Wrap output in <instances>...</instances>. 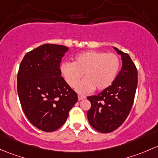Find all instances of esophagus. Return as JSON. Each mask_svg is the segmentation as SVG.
I'll return each mask as SVG.
<instances>
[{
  "instance_id": "1",
  "label": "esophagus",
  "mask_w": 158,
  "mask_h": 158,
  "mask_svg": "<svg viewBox=\"0 0 158 158\" xmlns=\"http://www.w3.org/2000/svg\"><path fill=\"white\" fill-rule=\"evenodd\" d=\"M77 97H78V100H82L86 98V97H84V96H82V95H78Z\"/></svg>"
}]
</instances>
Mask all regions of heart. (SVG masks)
I'll list each match as a JSON object with an SVG mask.
<instances>
[{"mask_svg": "<svg viewBox=\"0 0 158 158\" xmlns=\"http://www.w3.org/2000/svg\"><path fill=\"white\" fill-rule=\"evenodd\" d=\"M120 67L119 58L113 53L100 51L84 52L77 55L74 62H63L60 70L62 77L71 87H75L83 73L86 77L77 86L79 94H86L95 90L110 87L116 77Z\"/></svg>", "mask_w": 158, "mask_h": 158, "instance_id": "1", "label": "heart"}]
</instances>
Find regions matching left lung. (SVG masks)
Listing matches in <instances>:
<instances>
[{
	"label": "left lung",
	"instance_id": "obj_1",
	"mask_svg": "<svg viewBox=\"0 0 158 158\" xmlns=\"http://www.w3.org/2000/svg\"><path fill=\"white\" fill-rule=\"evenodd\" d=\"M121 55L123 67L113 84L98 95L87 97L91 107L87 118L94 129L102 133L112 132L124 123L131 111L138 84V71L130 56Z\"/></svg>",
	"mask_w": 158,
	"mask_h": 158
}]
</instances>
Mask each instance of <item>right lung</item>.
I'll return each mask as SVG.
<instances>
[{
  "label": "right lung",
  "instance_id": "add662e5",
  "mask_svg": "<svg viewBox=\"0 0 158 158\" xmlns=\"http://www.w3.org/2000/svg\"><path fill=\"white\" fill-rule=\"evenodd\" d=\"M68 47L44 44L23 57L17 74V92L29 121L46 132L64 125L77 95L61 77L60 63Z\"/></svg>",
  "mask_w": 158,
  "mask_h": 158
}]
</instances>
